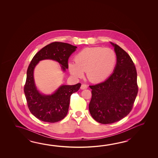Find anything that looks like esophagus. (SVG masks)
<instances>
[{
  "instance_id": "esophagus-1",
  "label": "esophagus",
  "mask_w": 158,
  "mask_h": 158,
  "mask_svg": "<svg viewBox=\"0 0 158 158\" xmlns=\"http://www.w3.org/2000/svg\"><path fill=\"white\" fill-rule=\"evenodd\" d=\"M88 86H87V85L86 84H82L81 86V89L82 90H84V89H86Z\"/></svg>"
}]
</instances>
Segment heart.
<instances>
[{"label":"heart","instance_id":"obj_1","mask_svg":"<svg viewBox=\"0 0 158 158\" xmlns=\"http://www.w3.org/2000/svg\"><path fill=\"white\" fill-rule=\"evenodd\" d=\"M75 63H69L68 69L73 77L81 78L86 72L89 80L100 82L110 75L116 63L114 50L101 47H87L81 51L74 57Z\"/></svg>","mask_w":158,"mask_h":158}]
</instances>
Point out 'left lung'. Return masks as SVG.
I'll list each match as a JSON object with an SVG mask.
<instances>
[{
	"instance_id": "8db88e82",
	"label": "left lung",
	"mask_w": 158,
	"mask_h": 158,
	"mask_svg": "<svg viewBox=\"0 0 158 158\" xmlns=\"http://www.w3.org/2000/svg\"><path fill=\"white\" fill-rule=\"evenodd\" d=\"M114 47L117 62L106 80L89 86L92 97L89 108L92 118L103 124L119 121L131 111L137 95V74L131 57L118 44Z\"/></svg>"
}]
</instances>
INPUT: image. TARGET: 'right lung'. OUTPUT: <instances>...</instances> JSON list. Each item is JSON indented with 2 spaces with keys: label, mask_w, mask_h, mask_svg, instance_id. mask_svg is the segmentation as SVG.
Segmentation results:
<instances>
[{
  "label": "right lung",
  "mask_w": 158,
  "mask_h": 158,
  "mask_svg": "<svg viewBox=\"0 0 158 158\" xmlns=\"http://www.w3.org/2000/svg\"><path fill=\"white\" fill-rule=\"evenodd\" d=\"M76 48L70 44L52 42L39 51L30 62L27 70L24 93L30 112L41 121L52 123L63 119L67 114L71 95L79 90L81 84L61 85L53 94L44 95L37 90L34 69L40 61L51 59L57 61L65 72L68 68V59Z\"/></svg>",
  "instance_id": "right-lung-1"
}]
</instances>
